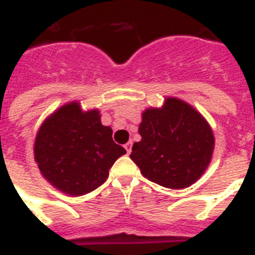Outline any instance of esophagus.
I'll return each instance as SVG.
<instances>
[{
	"label": "esophagus",
	"mask_w": 255,
	"mask_h": 255,
	"mask_svg": "<svg viewBox=\"0 0 255 255\" xmlns=\"http://www.w3.org/2000/svg\"><path fill=\"white\" fill-rule=\"evenodd\" d=\"M124 148H126V151H127L128 155H129L132 151V141H129V143H127V144H124Z\"/></svg>",
	"instance_id": "obj_1"
}]
</instances>
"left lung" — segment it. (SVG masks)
<instances>
[{
	"mask_svg": "<svg viewBox=\"0 0 255 255\" xmlns=\"http://www.w3.org/2000/svg\"><path fill=\"white\" fill-rule=\"evenodd\" d=\"M129 157L144 177L165 188L192 185L209 165L214 136L193 107L168 98L163 108H148Z\"/></svg>",
	"mask_w": 255,
	"mask_h": 255,
	"instance_id": "left-lung-1",
	"label": "left lung"
}]
</instances>
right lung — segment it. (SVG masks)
<instances>
[{
	"instance_id": "obj_1",
	"label": "right lung",
	"mask_w": 255,
	"mask_h": 255,
	"mask_svg": "<svg viewBox=\"0 0 255 255\" xmlns=\"http://www.w3.org/2000/svg\"><path fill=\"white\" fill-rule=\"evenodd\" d=\"M126 149L100 123L98 110L82 112L77 102L45 120L34 144L41 173L65 193L81 196L106 181L108 170Z\"/></svg>"
}]
</instances>
